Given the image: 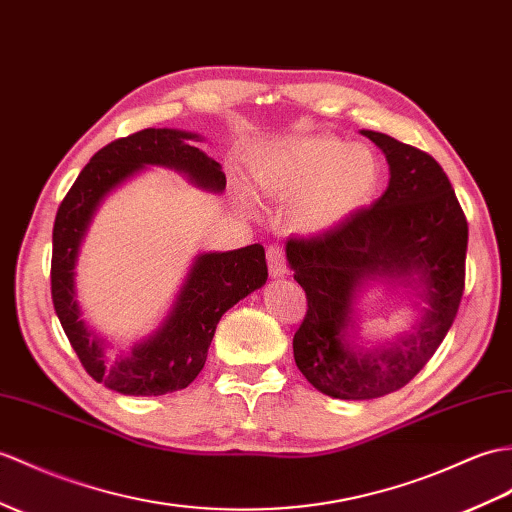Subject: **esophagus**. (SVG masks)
<instances>
[{
  "mask_svg": "<svg viewBox=\"0 0 512 512\" xmlns=\"http://www.w3.org/2000/svg\"><path fill=\"white\" fill-rule=\"evenodd\" d=\"M266 255H268V270L272 277L288 275V264H285V257L279 246H270Z\"/></svg>",
  "mask_w": 512,
  "mask_h": 512,
  "instance_id": "1",
  "label": "esophagus"
}]
</instances>
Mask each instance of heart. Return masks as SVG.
Returning a JSON list of instances; mask_svg holds the SVG:
<instances>
[{
    "instance_id": "b5f03b06",
    "label": "heart",
    "mask_w": 512,
    "mask_h": 512,
    "mask_svg": "<svg viewBox=\"0 0 512 512\" xmlns=\"http://www.w3.org/2000/svg\"><path fill=\"white\" fill-rule=\"evenodd\" d=\"M259 192L296 200L294 222L323 233L349 220L375 196L382 168L371 148L338 137H301L268 144L251 159Z\"/></svg>"
}]
</instances>
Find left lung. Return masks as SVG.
Returning <instances> with one entry per match:
<instances>
[{"instance_id": "left-lung-1", "label": "left lung", "mask_w": 512, "mask_h": 512, "mask_svg": "<svg viewBox=\"0 0 512 512\" xmlns=\"http://www.w3.org/2000/svg\"><path fill=\"white\" fill-rule=\"evenodd\" d=\"M362 135L386 154L382 198L316 237H294L285 257L307 294L294 362L334 399H377L406 386L441 347L465 290L469 227L447 174L430 154L375 130ZM368 280L399 282L420 301L410 332L364 350L354 305Z\"/></svg>"}]
</instances>
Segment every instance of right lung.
I'll return each instance as SVG.
<instances>
[{"label": "right lung", "instance_id": "add662e5", "mask_svg": "<svg viewBox=\"0 0 512 512\" xmlns=\"http://www.w3.org/2000/svg\"><path fill=\"white\" fill-rule=\"evenodd\" d=\"M196 133L176 128H146L111 141L91 157L58 207L52 233V301L58 320L85 371L122 395L152 397L183 390L207 360L222 314L259 290L268 279L264 246L251 244L227 253H202L192 261L163 323L130 351L111 358L109 342L95 334L78 303L76 264L80 244L102 200L148 165L176 170L207 192L227 187L222 165L192 141Z\"/></svg>", "mask_w": 512, "mask_h": 512}]
</instances>
